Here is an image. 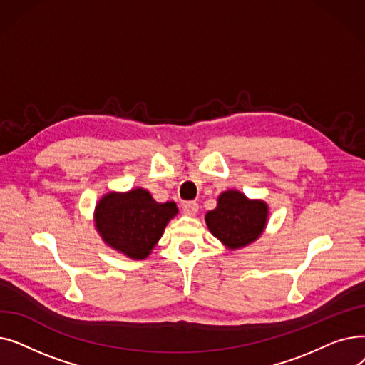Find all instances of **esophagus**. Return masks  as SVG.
Segmentation results:
<instances>
[{
    "label": "esophagus",
    "instance_id": "esophagus-1",
    "mask_svg": "<svg viewBox=\"0 0 365 365\" xmlns=\"http://www.w3.org/2000/svg\"><path fill=\"white\" fill-rule=\"evenodd\" d=\"M182 210L183 213L187 216H195L198 212V204L195 201H187L182 204Z\"/></svg>",
    "mask_w": 365,
    "mask_h": 365
}]
</instances>
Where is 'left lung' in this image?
Masks as SVG:
<instances>
[{
    "label": "left lung",
    "mask_w": 365,
    "mask_h": 365,
    "mask_svg": "<svg viewBox=\"0 0 365 365\" xmlns=\"http://www.w3.org/2000/svg\"><path fill=\"white\" fill-rule=\"evenodd\" d=\"M269 216V208L262 200H248L237 189L225 190L217 198V207L205 215V223L229 250L255 242Z\"/></svg>",
    "instance_id": "obj_1"
}]
</instances>
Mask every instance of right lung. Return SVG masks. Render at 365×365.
Instances as JSON below:
<instances>
[{
	"label": "right lung",
	"instance_id": "obj_1",
	"mask_svg": "<svg viewBox=\"0 0 365 365\" xmlns=\"http://www.w3.org/2000/svg\"><path fill=\"white\" fill-rule=\"evenodd\" d=\"M179 212L175 202L160 204L146 189L109 192L94 208V223L106 245L130 259H146Z\"/></svg>",
	"mask_w": 365,
	"mask_h": 365
}]
</instances>
